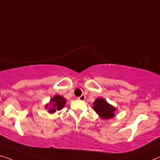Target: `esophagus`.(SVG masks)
I'll use <instances>...</instances> for the list:
<instances>
[{
    "mask_svg": "<svg viewBox=\"0 0 160 160\" xmlns=\"http://www.w3.org/2000/svg\"><path fill=\"white\" fill-rule=\"evenodd\" d=\"M78 99L79 100H81V101H84L85 100V95H82L81 96H80V97H78Z\"/></svg>",
    "mask_w": 160,
    "mask_h": 160,
    "instance_id": "1",
    "label": "esophagus"
}]
</instances>
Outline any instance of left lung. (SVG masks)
I'll list each match as a JSON object with an SVG mask.
<instances>
[{
    "instance_id": "1",
    "label": "left lung",
    "mask_w": 160,
    "mask_h": 160,
    "mask_svg": "<svg viewBox=\"0 0 160 160\" xmlns=\"http://www.w3.org/2000/svg\"><path fill=\"white\" fill-rule=\"evenodd\" d=\"M94 110L102 119H110L115 115L114 112L116 109L102 98H98L93 103Z\"/></svg>"
}]
</instances>
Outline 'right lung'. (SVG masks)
I'll return each instance as SVG.
<instances>
[{
	"label": "right lung",
	"mask_w": 160,
	"mask_h": 160,
	"mask_svg": "<svg viewBox=\"0 0 160 160\" xmlns=\"http://www.w3.org/2000/svg\"><path fill=\"white\" fill-rule=\"evenodd\" d=\"M66 102V100L60 95H55L54 98H52L50 100V103L52 105V108H50L48 112L50 113L55 112L56 110H60L63 108V106ZM48 108V105H46V108Z\"/></svg>",
	"instance_id": "add662e5"
}]
</instances>
